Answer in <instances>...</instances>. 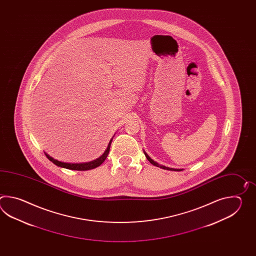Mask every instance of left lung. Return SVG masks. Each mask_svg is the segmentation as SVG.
Wrapping results in <instances>:
<instances>
[{"instance_id":"obj_1","label":"left lung","mask_w":256,"mask_h":256,"mask_svg":"<svg viewBox=\"0 0 256 256\" xmlns=\"http://www.w3.org/2000/svg\"><path fill=\"white\" fill-rule=\"evenodd\" d=\"M144 156H146V158H147V160L150 162V163L154 164V166H158V168H160L166 169V170H170V171H182L183 169H176V168H168V166H164L163 164H160L156 163V161H154L152 158H150L148 154H147L146 152L144 150Z\"/></svg>"}]
</instances>
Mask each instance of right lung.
Returning a JSON list of instances; mask_svg holds the SVG:
<instances>
[{
    "label": "right lung",
    "mask_w": 256,
    "mask_h": 256,
    "mask_svg": "<svg viewBox=\"0 0 256 256\" xmlns=\"http://www.w3.org/2000/svg\"><path fill=\"white\" fill-rule=\"evenodd\" d=\"M114 137L110 140L109 144L106 148L105 152L100 156V158L90 161V162H87V163H65V162H61L56 159H54L52 156H50L48 154L44 152L46 158H48L49 160L54 163L56 166H60V168H63L70 169V170H78V171H85V170H90V169L96 168H98V166H100L102 164L104 163L105 159L108 156V154L110 152V144L112 141Z\"/></svg>",
    "instance_id": "obj_1"
}]
</instances>
